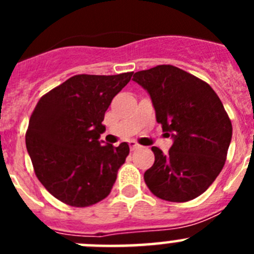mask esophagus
<instances>
[{
	"label": "esophagus",
	"mask_w": 254,
	"mask_h": 254,
	"mask_svg": "<svg viewBox=\"0 0 254 254\" xmlns=\"http://www.w3.org/2000/svg\"><path fill=\"white\" fill-rule=\"evenodd\" d=\"M140 145H138L137 142H134V141H131V142H129V149H131V151H134V150L140 149Z\"/></svg>",
	"instance_id": "esophagus-1"
}]
</instances>
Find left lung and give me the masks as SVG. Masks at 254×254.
I'll list each match as a JSON object with an SVG mask.
<instances>
[{"label": "left lung", "instance_id": "obj_1", "mask_svg": "<svg viewBox=\"0 0 254 254\" xmlns=\"http://www.w3.org/2000/svg\"><path fill=\"white\" fill-rule=\"evenodd\" d=\"M132 80L149 93L156 121L173 138L167 155L151 147L155 161L143 174L145 183L165 201L196 198L220 174L232 141L223 103L210 85L170 64L138 71Z\"/></svg>", "mask_w": 254, "mask_h": 254}]
</instances>
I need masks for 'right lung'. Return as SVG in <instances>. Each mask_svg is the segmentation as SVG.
<instances>
[{"instance_id":"right-lung-1","label":"right lung","mask_w":254,"mask_h":254,"mask_svg":"<svg viewBox=\"0 0 254 254\" xmlns=\"http://www.w3.org/2000/svg\"><path fill=\"white\" fill-rule=\"evenodd\" d=\"M133 72L76 75L42 96L25 141L35 176L52 196L86 207L111 193L129 154L127 142L103 145L104 114Z\"/></svg>"}]
</instances>
